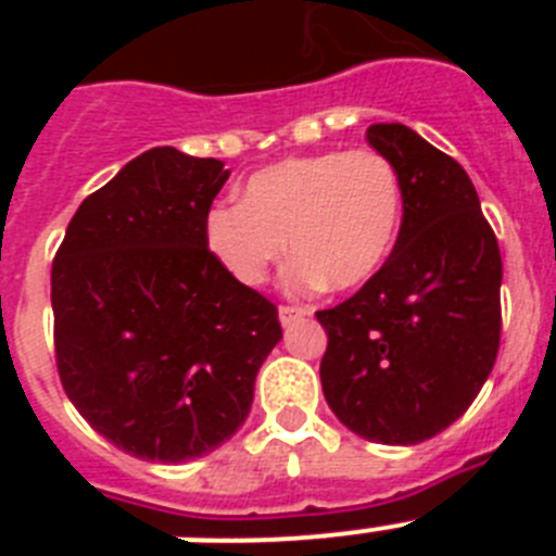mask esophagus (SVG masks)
Here are the masks:
<instances>
[{
  "label": "esophagus",
  "instance_id": "obj_1",
  "mask_svg": "<svg viewBox=\"0 0 556 556\" xmlns=\"http://www.w3.org/2000/svg\"><path fill=\"white\" fill-rule=\"evenodd\" d=\"M278 317H281V326L289 328V326H294V323L303 320V317H306V308L281 306V308H278Z\"/></svg>",
  "mask_w": 556,
  "mask_h": 556
}]
</instances>
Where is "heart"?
<instances>
[{"instance_id": "b5f03b06", "label": "heart", "mask_w": 556, "mask_h": 556, "mask_svg": "<svg viewBox=\"0 0 556 556\" xmlns=\"http://www.w3.org/2000/svg\"><path fill=\"white\" fill-rule=\"evenodd\" d=\"M404 219V186L378 150H326L278 161L244 184L242 203L205 214V244L244 287L267 281L289 250L287 287L345 292L390 258Z\"/></svg>"}]
</instances>
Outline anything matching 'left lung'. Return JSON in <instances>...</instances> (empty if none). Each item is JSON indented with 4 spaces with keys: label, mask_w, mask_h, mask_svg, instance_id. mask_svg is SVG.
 Listing matches in <instances>:
<instances>
[{
    "label": "left lung",
    "mask_w": 556,
    "mask_h": 556,
    "mask_svg": "<svg viewBox=\"0 0 556 556\" xmlns=\"http://www.w3.org/2000/svg\"><path fill=\"white\" fill-rule=\"evenodd\" d=\"M395 164L404 219L384 267L339 306L323 395L370 443L417 445L465 415L498 356L501 253L468 172L406 125H370Z\"/></svg>",
    "instance_id": "1"
}]
</instances>
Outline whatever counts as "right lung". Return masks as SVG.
<instances>
[{
  "mask_svg": "<svg viewBox=\"0 0 556 556\" xmlns=\"http://www.w3.org/2000/svg\"><path fill=\"white\" fill-rule=\"evenodd\" d=\"M228 175L217 159L152 147L83 200L52 262L63 390L139 459H198L230 440L281 342L278 308L205 244Z\"/></svg>",
  "mask_w": 556,
  "mask_h": 556,
  "instance_id": "add662e5",
  "label": "right lung"
}]
</instances>
